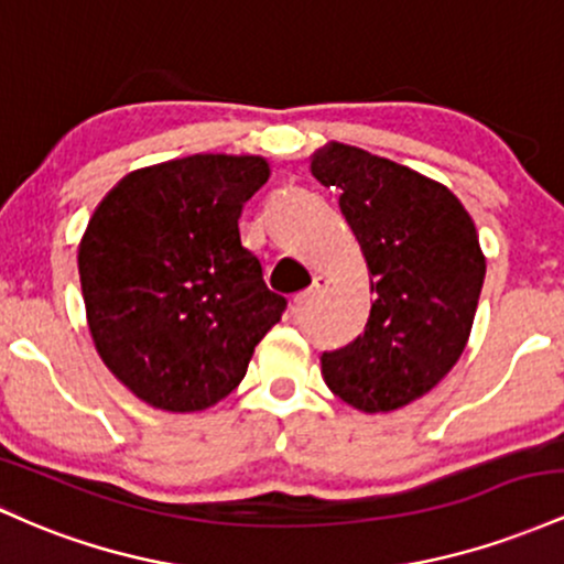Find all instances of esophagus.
<instances>
[{
  "instance_id": "esophagus-1",
  "label": "esophagus",
  "mask_w": 564,
  "mask_h": 564,
  "mask_svg": "<svg viewBox=\"0 0 564 564\" xmlns=\"http://www.w3.org/2000/svg\"><path fill=\"white\" fill-rule=\"evenodd\" d=\"M325 290H327V276H314L312 288L303 290V293H299V295H295V299H293V308H295V312H299L301 306H306L308 301H314L316 295L325 293Z\"/></svg>"
}]
</instances>
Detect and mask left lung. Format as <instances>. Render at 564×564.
<instances>
[{"label": "left lung", "instance_id": "1", "mask_svg": "<svg viewBox=\"0 0 564 564\" xmlns=\"http://www.w3.org/2000/svg\"><path fill=\"white\" fill-rule=\"evenodd\" d=\"M312 175L340 192L376 293L365 333L322 354V376L362 413L404 408L453 370L469 340L485 282L474 220L447 186L357 145L319 149Z\"/></svg>", "mask_w": 564, "mask_h": 564}]
</instances>
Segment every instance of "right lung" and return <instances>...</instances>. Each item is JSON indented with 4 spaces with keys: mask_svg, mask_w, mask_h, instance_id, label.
<instances>
[{
    "mask_svg": "<svg viewBox=\"0 0 564 564\" xmlns=\"http://www.w3.org/2000/svg\"><path fill=\"white\" fill-rule=\"evenodd\" d=\"M263 156L194 154L124 175L79 242L87 327L104 365L170 413L220 402L288 301L239 237Z\"/></svg>",
    "mask_w": 564,
    "mask_h": 564,
    "instance_id": "add662e5",
    "label": "right lung"
}]
</instances>
